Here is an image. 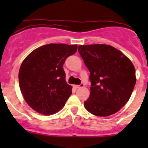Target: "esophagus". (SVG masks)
I'll use <instances>...</instances> for the list:
<instances>
[{
  "mask_svg": "<svg viewBox=\"0 0 148 148\" xmlns=\"http://www.w3.org/2000/svg\"><path fill=\"white\" fill-rule=\"evenodd\" d=\"M84 84L83 83H82L81 84H79V85H74V87H75L76 89H78V88L84 87Z\"/></svg>",
  "mask_w": 148,
  "mask_h": 148,
  "instance_id": "obj_1",
  "label": "esophagus"
}]
</instances>
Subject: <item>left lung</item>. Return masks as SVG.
Listing matches in <instances>:
<instances>
[{
	"label": "left lung",
	"instance_id": "left-lung-1",
	"mask_svg": "<svg viewBox=\"0 0 148 148\" xmlns=\"http://www.w3.org/2000/svg\"><path fill=\"white\" fill-rule=\"evenodd\" d=\"M79 53L90 72V95L84 102L91 114L107 117L126 104L136 83L131 61L113 46L106 44L80 45Z\"/></svg>",
	"mask_w": 148,
	"mask_h": 148
}]
</instances>
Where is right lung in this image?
Instances as JSON below:
<instances>
[{
  "label": "right lung",
  "instance_id": "add662e5",
  "mask_svg": "<svg viewBox=\"0 0 148 148\" xmlns=\"http://www.w3.org/2000/svg\"><path fill=\"white\" fill-rule=\"evenodd\" d=\"M77 45L49 44L33 51L19 69V86L27 104L41 114H54L71 95L63 65Z\"/></svg>",
  "mask_w": 148,
  "mask_h": 148
}]
</instances>
